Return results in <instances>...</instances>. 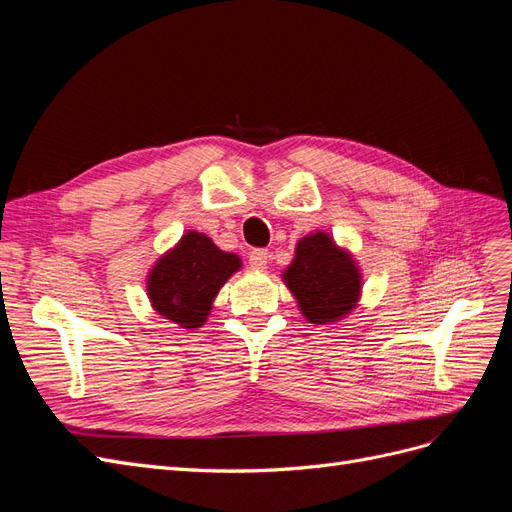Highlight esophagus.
<instances>
[{
    "mask_svg": "<svg viewBox=\"0 0 512 512\" xmlns=\"http://www.w3.org/2000/svg\"><path fill=\"white\" fill-rule=\"evenodd\" d=\"M269 258H271V252H269V250H254V252L250 254V267L256 269V271H265Z\"/></svg>",
    "mask_w": 512,
    "mask_h": 512,
    "instance_id": "1",
    "label": "esophagus"
}]
</instances>
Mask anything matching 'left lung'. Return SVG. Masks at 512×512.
Returning a JSON list of instances; mask_svg holds the SVG:
<instances>
[{"label": "left lung", "instance_id": "1", "mask_svg": "<svg viewBox=\"0 0 512 512\" xmlns=\"http://www.w3.org/2000/svg\"><path fill=\"white\" fill-rule=\"evenodd\" d=\"M282 280L301 314L314 324L346 318L361 297V271L354 258L327 232H312L294 247V260Z\"/></svg>", "mask_w": 512, "mask_h": 512}]
</instances>
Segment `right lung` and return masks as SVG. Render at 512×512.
I'll use <instances>...</instances> for the list:
<instances>
[{"label":"right lung","mask_w":512,"mask_h":512,"mask_svg":"<svg viewBox=\"0 0 512 512\" xmlns=\"http://www.w3.org/2000/svg\"><path fill=\"white\" fill-rule=\"evenodd\" d=\"M239 269L237 254L222 252L203 232L190 230L149 271V301L181 329H198L207 322L220 288Z\"/></svg>","instance_id":"add662e5"}]
</instances>
